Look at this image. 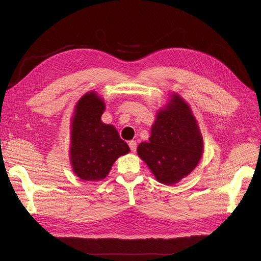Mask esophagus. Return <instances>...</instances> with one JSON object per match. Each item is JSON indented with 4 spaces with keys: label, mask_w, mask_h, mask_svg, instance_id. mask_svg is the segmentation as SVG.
I'll list each match as a JSON object with an SVG mask.
<instances>
[{
    "label": "esophagus",
    "mask_w": 261,
    "mask_h": 261,
    "mask_svg": "<svg viewBox=\"0 0 261 261\" xmlns=\"http://www.w3.org/2000/svg\"><path fill=\"white\" fill-rule=\"evenodd\" d=\"M128 145H129V148H130L132 151L135 152L136 149H137V143H136V141L135 140H132V141H129Z\"/></svg>",
    "instance_id": "esophagus-1"
}]
</instances>
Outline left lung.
<instances>
[{"instance_id": "left-lung-1", "label": "left lung", "mask_w": 261, "mask_h": 261, "mask_svg": "<svg viewBox=\"0 0 261 261\" xmlns=\"http://www.w3.org/2000/svg\"><path fill=\"white\" fill-rule=\"evenodd\" d=\"M202 150L203 139L191 107L172 92L168 103L158 110L149 143L139 144L137 154L158 181L174 185L197 167Z\"/></svg>"}]
</instances>
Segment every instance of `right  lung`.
I'll list each match as a JSON object with an SVG mask.
<instances>
[{"label":"right lung","mask_w":261,"mask_h":261,"mask_svg":"<svg viewBox=\"0 0 261 261\" xmlns=\"http://www.w3.org/2000/svg\"><path fill=\"white\" fill-rule=\"evenodd\" d=\"M105 110L103 99L91 90L78 100L70 121L69 161L84 180L106 178L117 158L130 151L114 126L101 121Z\"/></svg>","instance_id":"obj_1"}]
</instances>
